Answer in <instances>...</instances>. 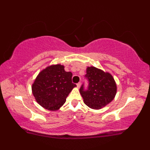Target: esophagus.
I'll list each match as a JSON object with an SVG mask.
<instances>
[{"label":"esophagus","mask_w":150,"mask_h":150,"mask_svg":"<svg viewBox=\"0 0 150 150\" xmlns=\"http://www.w3.org/2000/svg\"><path fill=\"white\" fill-rule=\"evenodd\" d=\"M81 82H79V83H77V88H80V87H81Z\"/></svg>","instance_id":"obj_1"}]
</instances>
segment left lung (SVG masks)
Returning a JSON list of instances; mask_svg holds the SVG:
<instances>
[{"mask_svg": "<svg viewBox=\"0 0 150 150\" xmlns=\"http://www.w3.org/2000/svg\"><path fill=\"white\" fill-rule=\"evenodd\" d=\"M84 79L88 81L86 87L84 82L80 93L85 104L92 109L98 110L113 100L117 92V86L112 76L95 67H88Z\"/></svg>", "mask_w": 150, "mask_h": 150, "instance_id": "left-lung-1", "label": "left lung"}]
</instances>
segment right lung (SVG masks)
<instances>
[{"label": "right lung", "mask_w": 150, "mask_h": 150, "mask_svg": "<svg viewBox=\"0 0 150 150\" xmlns=\"http://www.w3.org/2000/svg\"><path fill=\"white\" fill-rule=\"evenodd\" d=\"M60 64L47 67L41 71L32 86V92L40 106L51 111L59 110L77 85L72 82V73Z\"/></svg>", "instance_id": "obj_1"}]
</instances>
